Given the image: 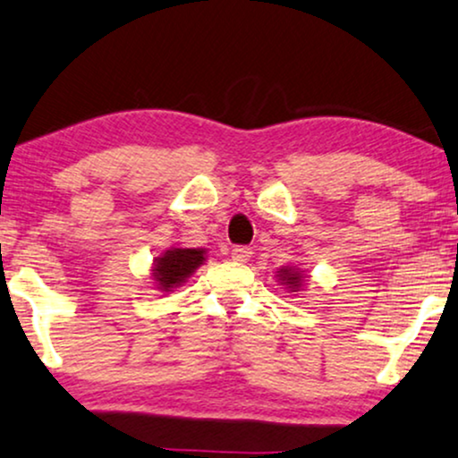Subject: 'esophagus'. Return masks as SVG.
<instances>
[{
	"label": "esophagus",
	"mask_w": 458,
	"mask_h": 458,
	"mask_svg": "<svg viewBox=\"0 0 458 458\" xmlns=\"http://www.w3.org/2000/svg\"><path fill=\"white\" fill-rule=\"evenodd\" d=\"M251 247H245V245H239L233 249V259L234 262H247L249 258H251Z\"/></svg>",
	"instance_id": "34e87169"
}]
</instances>
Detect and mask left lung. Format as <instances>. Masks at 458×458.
<instances>
[{
  "label": "left lung",
  "instance_id": "obj_1",
  "mask_svg": "<svg viewBox=\"0 0 458 458\" xmlns=\"http://www.w3.org/2000/svg\"><path fill=\"white\" fill-rule=\"evenodd\" d=\"M281 272V281H285L287 285H292V289H296V287H300V272H296V270H292V268H281L279 270Z\"/></svg>",
  "mask_w": 458,
  "mask_h": 458
}]
</instances>
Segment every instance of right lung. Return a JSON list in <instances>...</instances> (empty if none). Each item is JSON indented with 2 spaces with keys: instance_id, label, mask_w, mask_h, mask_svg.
<instances>
[{
  "instance_id": "1",
  "label": "right lung",
  "mask_w": 458,
  "mask_h": 458,
  "mask_svg": "<svg viewBox=\"0 0 458 458\" xmlns=\"http://www.w3.org/2000/svg\"><path fill=\"white\" fill-rule=\"evenodd\" d=\"M202 262H205L202 249H171L156 259L152 275L162 292H169V289L182 285Z\"/></svg>"
}]
</instances>
